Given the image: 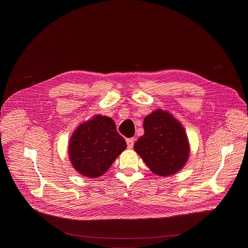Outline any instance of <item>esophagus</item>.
<instances>
[{
    "label": "esophagus",
    "mask_w": 248,
    "mask_h": 248,
    "mask_svg": "<svg viewBox=\"0 0 248 248\" xmlns=\"http://www.w3.org/2000/svg\"><path fill=\"white\" fill-rule=\"evenodd\" d=\"M126 144H127V148L131 149L133 147V144H134V138H127L126 139Z\"/></svg>",
    "instance_id": "esophagus-1"
}]
</instances>
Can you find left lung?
<instances>
[{
  "label": "left lung",
  "mask_w": 248,
  "mask_h": 248,
  "mask_svg": "<svg viewBox=\"0 0 248 248\" xmlns=\"http://www.w3.org/2000/svg\"><path fill=\"white\" fill-rule=\"evenodd\" d=\"M144 134L134 143V150L158 175H170L185 166L189 145L185 128L170 114L157 110L143 123Z\"/></svg>",
  "instance_id": "obj_1"
}]
</instances>
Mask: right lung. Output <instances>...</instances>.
Masks as SVG:
<instances>
[{
	"instance_id": "obj_1",
	"label": "right lung",
	"mask_w": 248,
	"mask_h": 248,
	"mask_svg": "<svg viewBox=\"0 0 248 248\" xmlns=\"http://www.w3.org/2000/svg\"><path fill=\"white\" fill-rule=\"evenodd\" d=\"M69 159L74 168L88 178H98L109 170L126 148L115 122L103 116L81 124L69 141Z\"/></svg>"
}]
</instances>
